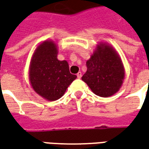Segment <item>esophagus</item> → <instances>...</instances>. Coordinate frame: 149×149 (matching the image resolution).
I'll use <instances>...</instances> for the list:
<instances>
[{"instance_id":"obj_1","label":"esophagus","mask_w":149,"mask_h":149,"mask_svg":"<svg viewBox=\"0 0 149 149\" xmlns=\"http://www.w3.org/2000/svg\"><path fill=\"white\" fill-rule=\"evenodd\" d=\"M81 77H82V73H81V72H78L77 78L78 79H80Z\"/></svg>"}]
</instances>
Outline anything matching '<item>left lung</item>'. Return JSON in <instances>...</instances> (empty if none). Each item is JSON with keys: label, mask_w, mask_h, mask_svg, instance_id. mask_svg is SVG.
<instances>
[{"label": "left lung", "mask_w": 149, "mask_h": 149, "mask_svg": "<svg viewBox=\"0 0 149 149\" xmlns=\"http://www.w3.org/2000/svg\"><path fill=\"white\" fill-rule=\"evenodd\" d=\"M82 80L92 92L100 97H109L121 88L125 70L122 60L110 45L100 42L89 60Z\"/></svg>", "instance_id": "left-lung-1"}]
</instances>
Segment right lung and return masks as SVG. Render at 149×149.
<instances>
[{
	"label": "right lung",
	"instance_id": "add662e5",
	"mask_svg": "<svg viewBox=\"0 0 149 149\" xmlns=\"http://www.w3.org/2000/svg\"><path fill=\"white\" fill-rule=\"evenodd\" d=\"M58 47L53 40H45L35 49L31 57L29 79L40 96L49 101L59 100L77 78L70 72L66 60L57 59Z\"/></svg>",
	"mask_w": 149,
	"mask_h": 149
}]
</instances>
